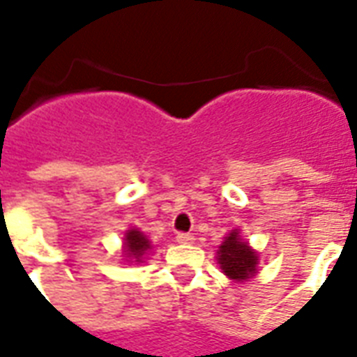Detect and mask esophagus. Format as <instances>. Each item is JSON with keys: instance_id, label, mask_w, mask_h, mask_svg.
<instances>
[{"instance_id": "34e87169", "label": "esophagus", "mask_w": 357, "mask_h": 357, "mask_svg": "<svg viewBox=\"0 0 357 357\" xmlns=\"http://www.w3.org/2000/svg\"><path fill=\"white\" fill-rule=\"evenodd\" d=\"M176 241L181 243V245H189V243H193L195 237L191 233H178V235H176Z\"/></svg>"}]
</instances>
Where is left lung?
I'll use <instances>...</instances> for the list:
<instances>
[{
  "instance_id": "1",
  "label": "left lung",
  "mask_w": 357,
  "mask_h": 357,
  "mask_svg": "<svg viewBox=\"0 0 357 357\" xmlns=\"http://www.w3.org/2000/svg\"><path fill=\"white\" fill-rule=\"evenodd\" d=\"M218 264L233 281H248L258 268V255L247 241L241 239L239 229H233L218 248Z\"/></svg>"
}]
</instances>
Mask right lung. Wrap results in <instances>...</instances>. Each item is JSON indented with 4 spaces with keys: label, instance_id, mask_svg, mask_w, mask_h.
I'll return each instance as SVG.
<instances>
[{
    "label": "right lung",
    "instance_id": "1",
    "mask_svg": "<svg viewBox=\"0 0 357 357\" xmlns=\"http://www.w3.org/2000/svg\"><path fill=\"white\" fill-rule=\"evenodd\" d=\"M151 248V241L139 229H128L124 235V255L130 260L141 262L143 255Z\"/></svg>",
    "mask_w": 357,
    "mask_h": 357
}]
</instances>
